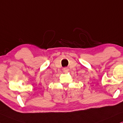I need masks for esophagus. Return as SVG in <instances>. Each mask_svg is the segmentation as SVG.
I'll return each instance as SVG.
<instances>
[{
    "mask_svg": "<svg viewBox=\"0 0 123 123\" xmlns=\"http://www.w3.org/2000/svg\"><path fill=\"white\" fill-rule=\"evenodd\" d=\"M63 72H64L65 73H68V71H69V69L67 68H63Z\"/></svg>",
    "mask_w": 123,
    "mask_h": 123,
    "instance_id": "obj_1",
    "label": "esophagus"
}]
</instances>
